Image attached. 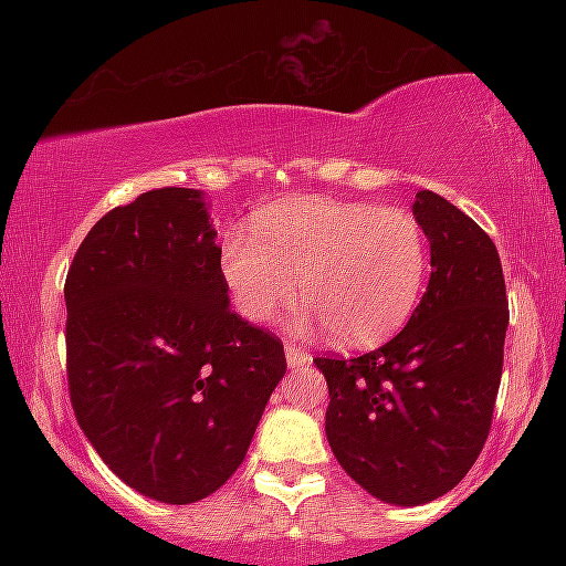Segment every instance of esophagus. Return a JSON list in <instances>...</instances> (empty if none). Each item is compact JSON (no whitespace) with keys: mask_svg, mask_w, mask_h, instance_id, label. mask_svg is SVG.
Instances as JSON below:
<instances>
[{"mask_svg":"<svg viewBox=\"0 0 566 566\" xmlns=\"http://www.w3.org/2000/svg\"><path fill=\"white\" fill-rule=\"evenodd\" d=\"M284 356H287V365L290 367H305L311 361V354L301 346H295V343H287L284 346Z\"/></svg>","mask_w":566,"mask_h":566,"instance_id":"34e87169","label":"esophagus"}]
</instances>
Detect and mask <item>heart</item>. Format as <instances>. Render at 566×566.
<instances>
[{"mask_svg": "<svg viewBox=\"0 0 566 566\" xmlns=\"http://www.w3.org/2000/svg\"><path fill=\"white\" fill-rule=\"evenodd\" d=\"M218 261L244 319H271L295 297L297 279L305 319L343 346H373L418 308L431 242L405 207L290 197L258 210L250 231H226Z\"/></svg>", "mask_w": 566, "mask_h": 566, "instance_id": "b5f03b06", "label": "heart"}]
</instances>
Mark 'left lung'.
Wrapping results in <instances>:
<instances>
[{"label": "left lung", "instance_id": "1", "mask_svg": "<svg viewBox=\"0 0 566 566\" xmlns=\"http://www.w3.org/2000/svg\"><path fill=\"white\" fill-rule=\"evenodd\" d=\"M412 212L431 242V279L407 327L369 354L314 359L337 463L394 505L441 497L476 463L509 327L503 265L482 226L433 191H418Z\"/></svg>", "mask_w": 566, "mask_h": 566}]
</instances>
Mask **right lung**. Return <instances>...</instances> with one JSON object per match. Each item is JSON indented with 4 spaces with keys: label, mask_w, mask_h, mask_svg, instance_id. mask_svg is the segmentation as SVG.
<instances>
[{
    "label": "right lung",
    "mask_w": 566,
    "mask_h": 566,
    "mask_svg": "<svg viewBox=\"0 0 566 566\" xmlns=\"http://www.w3.org/2000/svg\"><path fill=\"white\" fill-rule=\"evenodd\" d=\"M193 188H154L90 229L69 265L66 378L76 423L127 486L212 495L242 465L287 359L229 305Z\"/></svg>",
    "instance_id": "add662e5"
}]
</instances>
